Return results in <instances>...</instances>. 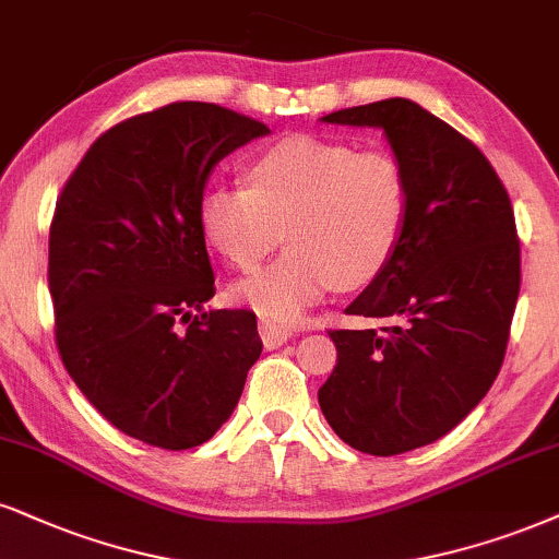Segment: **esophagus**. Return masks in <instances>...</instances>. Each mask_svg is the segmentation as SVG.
<instances>
[{
	"label": "esophagus",
	"mask_w": 559,
	"mask_h": 559,
	"mask_svg": "<svg viewBox=\"0 0 559 559\" xmlns=\"http://www.w3.org/2000/svg\"><path fill=\"white\" fill-rule=\"evenodd\" d=\"M259 334H261V342H264L266 349L280 347V344H285L293 336L290 329L277 326V323H272V321H261L259 323Z\"/></svg>",
	"instance_id": "1"
}]
</instances>
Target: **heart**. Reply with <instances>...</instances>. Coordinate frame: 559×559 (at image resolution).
<instances>
[{"label":"heart","mask_w":559,"mask_h":559,"mask_svg":"<svg viewBox=\"0 0 559 559\" xmlns=\"http://www.w3.org/2000/svg\"><path fill=\"white\" fill-rule=\"evenodd\" d=\"M409 223V176L385 147L357 150L326 136H290L253 157L248 186L212 183L199 197L202 236L227 264L253 269L236 298L277 323L298 321L336 285L376 280Z\"/></svg>","instance_id":"obj_1"}]
</instances>
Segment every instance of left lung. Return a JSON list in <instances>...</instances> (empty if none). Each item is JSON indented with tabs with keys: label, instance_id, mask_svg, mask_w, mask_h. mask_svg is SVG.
<instances>
[{
	"label": "left lung",
	"instance_id": "8db88e82",
	"mask_svg": "<svg viewBox=\"0 0 559 559\" xmlns=\"http://www.w3.org/2000/svg\"><path fill=\"white\" fill-rule=\"evenodd\" d=\"M321 121L383 129L409 176L402 246L344 311L389 326L329 332L336 365L319 389L344 443L396 456L451 432L500 373L521 290L511 197L477 144L415 100Z\"/></svg>",
	"mask_w": 559,
	"mask_h": 559
}]
</instances>
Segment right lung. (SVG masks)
Wrapping results in <instances>:
<instances>
[{"label": "right lung", "mask_w": 559, "mask_h": 559, "mask_svg": "<svg viewBox=\"0 0 559 559\" xmlns=\"http://www.w3.org/2000/svg\"><path fill=\"white\" fill-rule=\"evenodd\" d=\"M264 134L215 103H170L100 134L57 202L48 290L61 362L142 443H206L261 355L251 311H204L215 274L199 197L225 155Z\"/></svg>", "instance_id": "right-lung-1"}]
</instances>
